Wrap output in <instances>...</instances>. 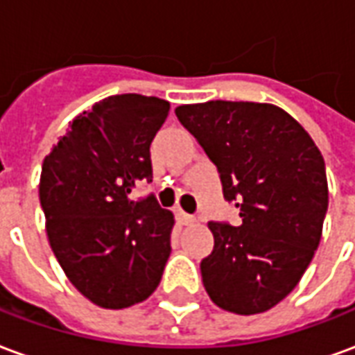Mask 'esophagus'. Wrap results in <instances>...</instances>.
<instances>
[{"instance_id":"esophagus-1","label":"esophagus","mask_w":355,"mask_h":355,"mask_svg":"<svg viewBox=\"0 0 355 355\" xmlns=\"http://www.w3.org/2000/svg\"><path fill=\"white\" fill-rule=\"evenodd\" d=\"M177 220L180 226H190V224L196 223V218L192 215L184 213V211H177Z\"/></svg>"}]
</instances>
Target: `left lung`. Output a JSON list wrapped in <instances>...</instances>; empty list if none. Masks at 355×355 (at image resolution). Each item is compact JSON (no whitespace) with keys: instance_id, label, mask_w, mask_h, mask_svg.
<instances>
[{"instance_id":"1","label":"left lung","mask_w":355,"mask_h":355,"mask_svg":"<svg viewBox=\"0 0 355 355\" xmlns=\"http://www.w3.org/2000/svg\"><path fill=\"white\" fill-rule=\"evenodd\" d=\"M215 163L241 224L209 223L205 291L239 315L266 312L297 287L320 245L329 205L323 155L295 117L274 104L209 101L175 110Z\"/></svg>"}]
</instances>
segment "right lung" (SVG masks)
I'll use <instances>...</instances> for the list:
<instances>
[{"instance_id":"add662e5","label":"right lung","mask_w":355,"mask_h":355,"mask_svg":"<svg viewBox=\"0 0 355 355\" xmlns=\"http://www.w3.org/2000/svg\"><path fill=\"white\" fill-rule=\"evenodd\" d=\"M169 108L135 93L94 102L43 159L51 249L73 287L101 308L139 304L162 282L175 216L154 196L131 201L129 193L152 182L150 144Z\"/></svg>"}]
</instances>
